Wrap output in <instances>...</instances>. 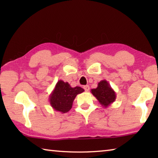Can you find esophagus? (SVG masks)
<instances>
[{"label":"esophagus","instance_id":"34e87169","mask_svg":"<svg viewBox=\"0 0 158 158\" xmlns=\"http://www.w3.org/2000/svg\"><path fill=\"white\" fill-rule=\"evenodd\" d=\"M84 89L85 90V92H88V91H89V89H90L89 85H84Z\"/></svg>","mask_w":158,"mask_h":158}]
</instances>
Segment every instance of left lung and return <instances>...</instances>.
Here are the masks:
<instances>
[{
  "mask_svg": "<svg viewBox=\"0 0 158 158\" xmlns=\"http://www.w3.org/2000/svg\"><path fill=\"white\" fill-rule=\"evenodd\" d=\"M91 93L105 108L111 105L116 99V93L106 80L99 82L96 89H91Z\"/></svg>",
  "mask_w": 158,
  "mask_h": 158,
  "instance_id": "1",
  "label": "left lung"
}]
</instances>
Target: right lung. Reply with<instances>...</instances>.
Instances as JSON below:
<instances>
[{"label": "right lung", "instance_id": "obj_1", "mask_svg": "<svg viewBox=\"0 0 158 158\" xmlns=\"http://www.w3.org/2000/svg\"><path fill=\"white\" fill-rule=\"evenodd\" d=\"M84 91L79 86L71 87L68 82L59 80L49 95V102L54 110L66 113L70 110L76 96Z\"/></svg>", "mask_w": 158, "mask_h": 158}]
</instances>
